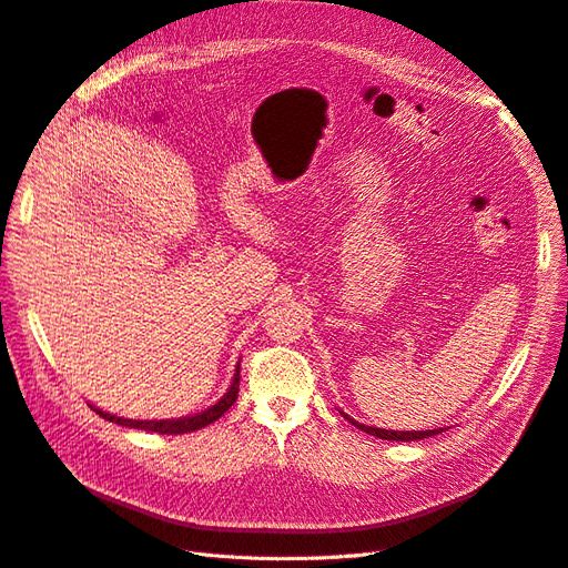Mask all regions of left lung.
<instances>
[{
	"mask_svg": "<svg viewBox=\"0 0 568 568\" xmlns=\"http://www.w3.org/2000/svg\"><path fill=\"white\" fill-rule=\"evenodd\" d=\"M338 412H341V415L346 417L355 428H359V432H365V434L376 436V438H382V440H424V438H428V436H436V434H443V432H445L443 426H440V428H428V432H393V428H376V426L359 424V422L351 419L343 409H338Z\"/></svg>",
	"mask_w": 568,
	"mask_h": 568,
	"instance_id": "8db88e82",
	"label": "left lung"
}]
</instances>
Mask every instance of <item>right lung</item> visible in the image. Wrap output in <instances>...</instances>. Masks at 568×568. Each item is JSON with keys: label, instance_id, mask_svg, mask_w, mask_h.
<instances>
[{"label": "right lung", "instance_id": "right-lung-1", "mask_svg": "<svg viewBox=\"0 0 568 568\" xmlns=\"http://www.w3.org/2000/svg\"><path fill=\"white\" fill-rule=\"evenodd\" d=\"M239 367H242V359L236 363L234 376L230 382V388L225 390V395L217 403H213L211 407H205L201 412H194V415H186V417H175V419H125V417H118L111 415V412H104L97 405H90L99 417H104L106 422H113L118 426H125V428H142V432H156V434H189V432H199V428L213 424L215 419H220L225 412L234 405L236 395H239Z\"/></svg>", "mask_w": 568, "mask_h": 568}]
</instances>
